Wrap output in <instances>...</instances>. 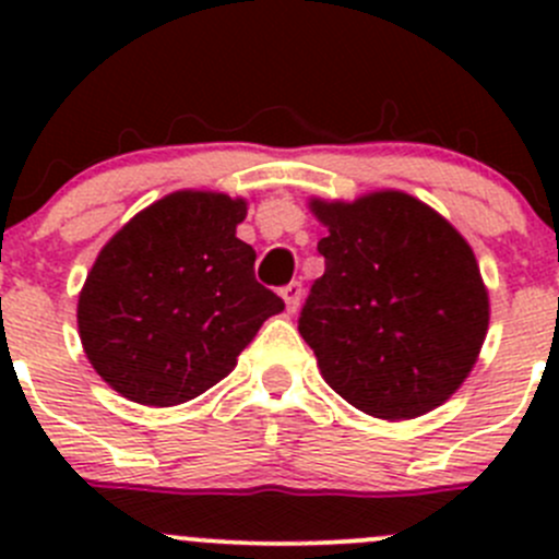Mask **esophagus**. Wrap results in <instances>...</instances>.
Listing matches in <instances>:
<instances>
[{
  "instance_id": "obj_1",
  "label": "esophagus",
  "mask_w": 559,
  "mask_h": 559,
  "mask_svg": "<svg viewBox=\"0 0 559 559\" xmlns=\"http://www.w3.org/2000/svg\"><path fill=\"white\" fill-rule=\"evenodd\" d=\"M281 297H284V302H286V311L295 313L302 302V286L297 284V281H292L289 286H284V289H281Z\"/></svg>"
}]
</instances>
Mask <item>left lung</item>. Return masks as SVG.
<instances>
[{
	"label": "left lung",
	"mask_w": 559,
	"mask_h": 559,
	"mask_svg": "<svg viewBox=\"0 0 559 559\" xmlns=\"http://www.w3.org/2000/svg\"><path fill=\"white\" fill-rule=\"evenodd\" d=\"M324 275L300 316L321 379L362 414L416 419L478 362L489 292L471 243L436 207L397 189L311 197Z\"/></svg>",
	"instance_id": "8db88e82"
}]
</instances>
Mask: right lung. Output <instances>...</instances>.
Instances as JSON below:
<instances>
[{
    "mask_svg": "<svg viewBox=\"0 0 559 559\" xmlns=\"http://www.w3.org/2000/svg\"><path fill=\"white\" fill-rule=\"evenodd\" d=\"M243 197L180 189L134 213L103 246L78 295L83 352L121 397L170 408L238 365L284 300L257 284L238 238Z\"/></svg>",
    "mask_w": 559,
    "mask_h": 559,
    "instance_id": "obj_1",
    "label": "right lung"
}]
</instances>
